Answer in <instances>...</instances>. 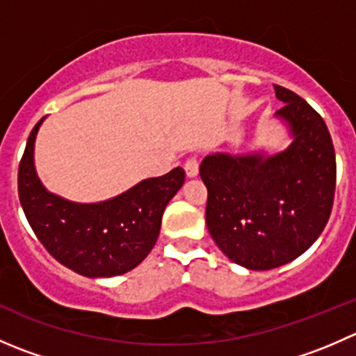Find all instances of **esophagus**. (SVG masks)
Segmentation results:
<instances>
[{
    "label": "esophagus",
    "instance_id": "34e87169",
    "mask_svg": "<svg viewBox=\"0 0 356 356\" xmlns=\"http://www.w3.org/2000/svg\"><path fill=\"white\" fill-rule=\"evenodd\" d=\"M184 170H186V174H188V177H196V175H198V170H200L198 156L196 155L189 156L184 163Z\"/></svg>",
    "mask_w": 356,
    "mask_h": 356
}]
</instances>
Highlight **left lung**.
Masks as SVG:
<instances>
[{
  "label": "left lung",
  "instance_id": "left-lung-1",
  "mask_svg": "<svg viewBox=\"0 0 356 356\" xmlns=\"http://www.w3.org/2000/svg\"><path fill=\"white\" fill-rule=\"evenodd\" d=\"M277 115L294 141L275 156L210 155L200 165L208 189L207 227L225 257L250 270L289 264L321 236L336 191V153L324 118L274 84Z\"/></svg>",
  "mask_w": 356,
  "mask_h": 356
}]
</instances>
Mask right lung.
Returning a JSON list of instances; mask_svg holds the SVG:
<instances>
[{
	"instance_id": "right-lung-1",
	"label": "right lung",
	"mask_w": 356,
	"mask_h": 356,
	"mask_svg": "<svg viewBox=\"0 0 356 356\" xmlns=\"http://www.w3.org/2000/svg\"><path fill=\"white\" fill-rule=\"evenodd\" d=\"M41 122L19 165V198L34 234L55 260L86 277H113L138 267L155 246L161 215L186 172L177 167L146 179L103 203H72L46 191L35 175L32 153Z\"/></svg>"
}]
</instances>
